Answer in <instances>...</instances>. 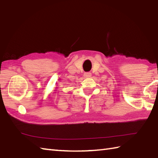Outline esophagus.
Instances as JSON below:
<instances>
[{
	"instance_id": "1",
	"label": "esophagus",
	"mask_w": 158,
	"mask_h": 158,
	"mask_svg": "<svg viewBox=\"0 0 158 158\" xmlns=\"http://www.w3.org/2000/svg\"><path fill=\"white\" fill-rule=\"evenodd\" d=\"M91 75H92L91 73H89V72H87V73H85L84 74V77H85V78H88V77H90Z\"/></svg>"
}]
</instances>
